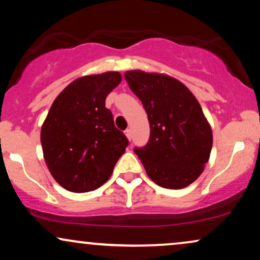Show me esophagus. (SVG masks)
<instances>
[{
	"mask_svg": "<svg viewBox=\"0 0 260 260\" xmlns=\"http://www.w3.org/2000/svg\"><path fill=\"white\" fill-rule=\"evenodd\" d=\"M124 133H126L127 138L131 140V138H132V131H131V128H127V129L124 131Z\"/></svg>",
	"mask_w": 260,
	"mask_h": 260,
	"instance_id": "34e87169",
	"label": "esophagus"
}]
</instances>
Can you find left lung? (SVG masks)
I'll list each match as a JSON object with an SVG mask.
<instances>
[{
    "mask_svg": "<svg viewBox=\"0 0 260 260\" xmlns=\"http://www.w3.org/2000/svg\"><path fill=\"white\" fill-rule=\"evenodd\" d=\"M148 114L150 137L136 146L148 176L166 189H183L202 173L212 150V131L201 106L183 83L140 70L124 74Z\"/></svg>",
    "mask_w": 260,
    "mask_h": 260,
    "instance_id": "left-lung-1",
    "label": "left lung"
}]
</instances>
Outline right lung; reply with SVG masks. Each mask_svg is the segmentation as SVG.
Segmentation results:
<instances>
[{
  "label": "right lung",
  "mask_w": 260,
  "mask_h": 260,
  "mask_svg": "<svg viewBox=\"0 0 260 260\" xmlns=\"http://www.w3.org/2000/svg\"><path fill=\"white\" fill-rule=\"evenodd\" d=\"M120 82L115 71L81 77L53 102L41 144L53 178L69 191L102 186L129 144L105 108L106 96Z\"/></svg>",
  "instance_id": "add662e5"
}]
</instances>
